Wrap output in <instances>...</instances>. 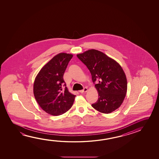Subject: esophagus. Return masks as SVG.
I'll use <instances>...</instances> for the list:
<instances>
[{
    "mask_svg": "<svg viewBox=\"0 0 159 159\" xmlns=\"http://www.w3.org/2000/svg\"><path fill=\"white\" fill-rule=\"evenodd\" d=\"M87 91H88V88H84L83 90H80L79 92L81 93H83L86 92Z\"/></svg>",
    "mask_w": 159,
    "mask_h": 159,
    "instance_id": "obj_1",
    "label": "esophagus"
}]
</instances>
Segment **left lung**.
<instances>
[{
	"instance_id": "obj_1",
	"label": "left lung",
	"mask_w": 159,
	"mask_h": 159,
	"mask_svg": "<svg viewBox=\"0 0 159 159\" xmlns=\"http://www.w3.org/2000/svg\"><path fill=\"white\" fill-rule=\"evenodd\" d=\"M92 75L98 92L97 102L92 106L98 111L108 114L120 107L125 97L127 81L122 67L113 59L97 50L78 54Z\"/></svg>"
}]
</instances>
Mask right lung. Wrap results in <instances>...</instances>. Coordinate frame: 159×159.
<instances>
[{
	"mask_svg": "<svg viewBox=\"0 0 159 159\" xmlns=\"http://www.w3.org/2000/svg\"><path fill=\"white\" fill-rule=\"evenodd\" d=\"M71 54L60 53L42 67L34 84V93L41 108L52 116L64 114L73 106L76 95L69 92L64 74ZM65 86V88H63Z\"/></svg>",
	"mask_w": 159,
	"mask_h": 159,
	"instance_id": "right-lung-1",
	"label": "right lung"
}]
</instances>
